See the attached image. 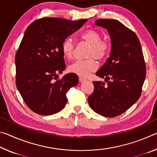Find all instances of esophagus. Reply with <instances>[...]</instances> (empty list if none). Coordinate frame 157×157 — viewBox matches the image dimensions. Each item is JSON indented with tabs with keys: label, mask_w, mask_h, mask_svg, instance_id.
<instances>
[{
	"label": "esophagus",
	"mask_w": 157,
	"mask_h": 157,
	"mask_svg": "<svg viewBox=\"0 0 157 157\" xmlns=\"http://www.w3.org/2000/svg\"><path fill=\"white\" fill-rule=\"evenodd\" d=\"M79 82H84V81H86V79H84L83 78H81V77H79Z\"/></svg>",
	"instance_id": "esophagus-1"
}]
</instances>
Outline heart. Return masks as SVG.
Returning <instances> with one entry per match:
<instances>
[{"mask_svg": "<svg viewBox=\"0 0 157 157\" xmlns=\"http://www.w3.org/2000/svg\"><path fill=\"white\" fill-rule=\"evenodd\" d=\"M79 39L90 45V48L87 54V57H91L86 60L76 61L69 66L70 72L80 77H86L89 74L96 70L98 63L95 59L102 60L107 57L111 50V44L107 40H102L100 33L94 29L84 30L79 34ZM61 49L63 56L67 59L73 57L74 44L70 39H66L63 41Z\"/></svg>", "mask_w": 157, "mask_h": 157, "instance_id": "1", "label": "heart"}]
</instances>
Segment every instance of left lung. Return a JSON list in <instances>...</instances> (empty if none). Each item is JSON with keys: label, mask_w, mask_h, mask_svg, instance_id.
Segmentation results:
<instances>
[{"label": "left lung", "mask_w": 157, "mask_h": 157, "mask_svg": "<svg viewBox=\"0 0 157 157\" xmlns=\"http://www.w3.org/2000/svg\"><path fill=\"white\" fill-rule=\"evenodd\" d=\"M95 24L109 34L110 56L96 75L107 82L94 81V91L88 98L95 112L105 117L121 115L139 100L146 75V67L139 39L120 21L98 19Z\"/></svg>", "instance_id": "obj_1"}]
</instances>
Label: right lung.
<instances>
[{"label":"right lung","mask_w":157,"mask_h":157,"mask_svg":"<svg viewBox=\"0 0 157 157\" xmlns=\"http://www.w3.org/2000/svg\"><path fill=\"white\" fill-rule=\"evenodd\" d=\"M86 21L42 18L26 29L15 56L16 84L34 113L47 116L59 112L67 102L66 93L78 84L74 73L54 79L66 68L61 49L63 41Z\"/></svg>","instance_id":"right-lung-1"}]
</instances>
